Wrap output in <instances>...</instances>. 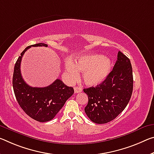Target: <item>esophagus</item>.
<instances>
[{
	"instance_id": "1",
	"label": "esophagus",
	"mask_w": 154,
	"mask_h": 154,
	"mask_svg": "<svg viewBox=\"0 0 154 154\" xmlns=\"http://www.w3.org/2000/svg\"><path fill=\"white\" fill-rule=\"evenodd\" d=\"M74 91H75V93L81 92L82 91V88H80V87L75 86V87H74Z\"/></svg>"
}]
</instances>
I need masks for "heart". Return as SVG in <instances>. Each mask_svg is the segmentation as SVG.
<instances>
[{
    "label": "heart",
    "instance_id": "1",
    "mask_svg": "<svg viewBox=\"0 0 154 154\" xmlns=\"http://www.w3.org/2000/svg\"><path fill=\"white\" fill-rule=\"evenodd\" d=\"M65 68L69 79H76L79 70L83 72L85 84L90 86H96L108 76L112 70V62L106 56L86 54L77 57L74 63L70 60L67 61Z\"/></svg>",
    "mask_w": 154,
    "mask_h": 154
}]
</instances>
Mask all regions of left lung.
Returning a JSON list of instances; mask_svg holds the SVG:
<instances>
[{
  "instance_id": "8db88e82",
  "label": "left lung",
  "mask_w": 154,
  "mask_h": 154,
  "mask_svg": "<svg viewBox=\"0 0 154 154\" xmlns=\"http://www.w3.org/2000/svg\"><path fill=\"white\" fill-rule=\"evenodd\" d=\"M133 91L132 67L129 58L119 51L113 69L96 87L84 88L88 97L85 112L92 122L107 123L126 108Z\"/></svg>"
}]
</instances>
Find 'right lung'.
<instances>
[{
  "instance_id": "1",
  "label": "right lung",
  "mask_w": 154,
  "mask_h": 154,
  "mask_svg": "<svg viewBox=\"0 0 154 154\" xmlns=\"http://www.w3.org/2000/svg\"><path fill=\"white\" fill-rule=\"evenodd\" d=\"M31 46H45V43L29 46L21 53L14 66L13 88L20 108L34 120L49 121L54 118L66 101L74 93L72 87H68L57 79L49 86L44 88L31 87L24 81L20 72V63L24 53Z\"/></svg>"
}]
</instances>
